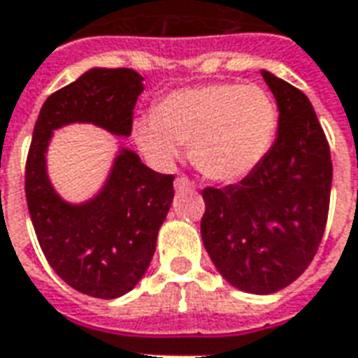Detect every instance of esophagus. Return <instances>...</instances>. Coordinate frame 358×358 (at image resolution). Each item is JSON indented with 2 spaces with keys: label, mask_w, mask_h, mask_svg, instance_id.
Returning <instances> with one entry per match:
<instances>
[{
  "label": "esophagus",
  "mask_w": 358,
  "mask_h": 358,
  "mask_svg": "<svg viewBox=\"0 0 358 358\" xmlns=\"http://www.w3.org/2000/svg\"><path fill=\"white\" fill-rule=\"evenodd\" d=\"M174 187H176V192H184V189H192L194 184L187 178H184V176H178V178L174 180Z\"/></svg>",
  "instance_id": "34e87169"
}]
</instances>
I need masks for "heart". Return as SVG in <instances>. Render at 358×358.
Returning a JSON list of instances; mask_svg holds the SVG:
<instances>
[{
  "label": "heart",
  "mask_w": 358,
  "mask_h": 358,
  "mask_svg": "<svg viewBox=\"0 0 358 358\" xmlns=\"http://www.w3.org/2000/svg\"><path fill=\"white\" fill-rule=\"evenodd\" d=\"M277 124V106L264 89L211 83L166 94L151 118L137 122L134 136L161 166L178 159L180 145H189V159L205 178L236 182L266 159Z\"/></svg>",
  "instance_id": "b5f03b06"
}]
</instances>
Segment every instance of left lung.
I'll return each instance as SVG.
<instances>
[{
    "instance_id": "8db88e82",
    "label": "left lung",
    "mask_w": 358,
    "mask_h": 358,
    "mask_svg": "<svg viewBox=\"0 0 358 358\" xmlns=\"http://www.w3.org/2000/svg\"><path fill=\"white\" fill-rule=\"evenodd\" d=\"M279 106L266 159L238 184L201 192V238L240 291L269 294L299 279L318 252L331 192V155L318 116L296 87L262 71Z\"/></svg>"
}]
</instances>
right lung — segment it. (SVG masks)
I'll list each match as a JSON object with an SVG mask.
<instances>
[{
  "instance_id": "right-lung-1",
  "label": "right lung",
  "mask_w": 358,
  "mask_h": 358,
  "mask_svg": "<svg viewBox=\"0 0 358 358\" xmlns=\"http://www.w3.org/2000/svg\"><path fill=\"white\" fill-rule=\"evenodd\" d=\"M141 81L127 67H96L50 94L27 157L24 194L40 248L69 287L94 299H118L145 275L171 209L174 176L151 171L124 149L101 194L83 205H69L50 186L44 153L52 131L73 122L129 136Z\"/></svg>"
}]
</instances>
